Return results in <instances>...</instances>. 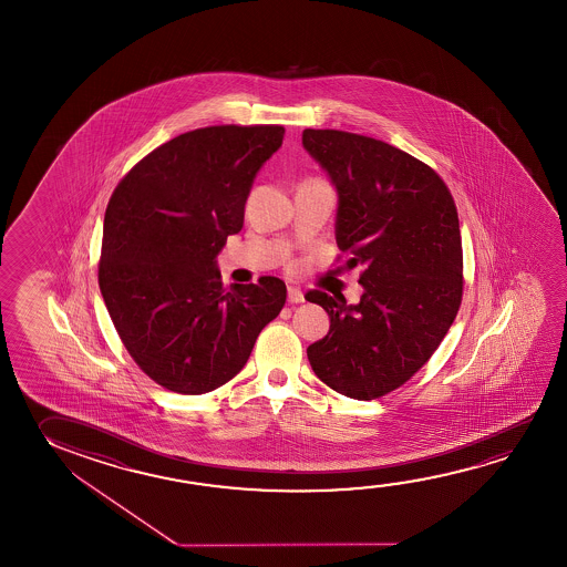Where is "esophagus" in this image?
I'll return each instance as SVG.
<instances>
[{
	"mask_svg": "<svg viewBox=\"0 0 567 567\" xmlns=\"http://www.w3.org/2000/svg\"><path fill=\"white\" fill-rule=\"evenodd\" d=\"M288 302L290 305H300L305 302V292L297 287H288Z\"/></svg>",
	"mask_w": 567,
	"mask_h": 567,
	"instance_id": "obj_1",
	"label": "esophagus"
}]
</instances>
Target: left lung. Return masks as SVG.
Segmentation results:
<instances>
[{"label":"left lung","instance_id":"8db88e82","mask_svg":"<svg viewBox=\"0 0 567 567\" xmlns=\"http://www.w3.org/2000/svg\"><path fill=\"white\" fill-rule=\"evenodd\" d=\"M302 146L338 192L336 243L363 267L358 305L308 290L330 330L308 346L328 388L378 400L429 362L463 300V245L455 199L433 167L388 142L343 131L302 132Z\"/></svg>","mask_w":567,"mask_h":567}]
</instances>
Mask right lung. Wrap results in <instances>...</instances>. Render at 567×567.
<instances>
[{"label":"right lung","mask_w":567,"mask_h":567,"mask_svg":"<svg viewBox=\"0 0 567 567\" xmlns=\"http://www.w3.org/2000/svg\"><path fill=\"white\" fill-rule=\"evenodd\" d=\"M282 136L279 124L186 132L152 150L112 192L99 285L132 360L166 390L202 395L233 380L285 307L277 277L227 290L215 267Z\"/></svg>","instance_id":"add662e5"}]
</instances>
